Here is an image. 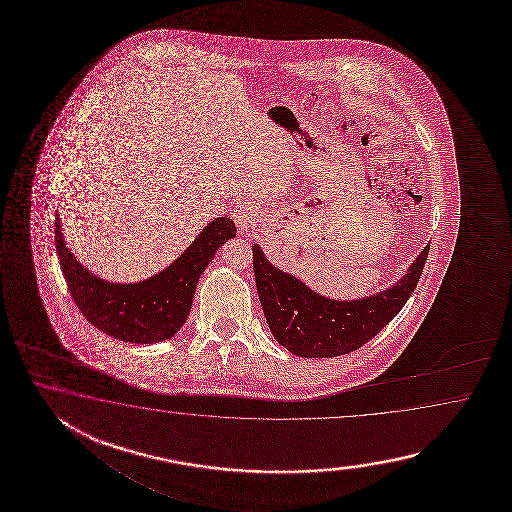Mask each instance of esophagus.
I'll return each mask as SVG.
<instances>
[{
    "label": "esophagus",
    "mask_w": 512,
    "mask_h": 512,
    "mask_svg": "<svg viewBox=\"0 0 512 512\" xmlns=\"http://www.w3.org/2000/svg\"><path fill=\"white\" fill-rule=\"evenodd\" d=\"M234 216V223L241 232H251L252 227L256 225V218H258V210L252 203H240L236 210L232 212Z\"/></svg>",
    "instance_id": "34e87169"
}]
</instances>
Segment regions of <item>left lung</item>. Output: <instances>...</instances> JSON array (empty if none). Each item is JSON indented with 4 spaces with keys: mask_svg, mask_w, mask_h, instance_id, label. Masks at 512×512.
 <instances>
[{
    "mask_svg": "<svg viewBox=\"0 0 512 512\" xmlns=\"http://www.w3.org/2000/svg\"><path fill=\"white\" fill-rule=\"evenodd\" d=\"M428 251L430 243L403 278L386 291L357 300H335L315 293L293 274L274 267L260 245H254L252 267L272 337L296 357L309 359H331L362 348L412 296Z\"/></svg>",
    "mask_w": 512,
    "mask_h": 512,
    "instance_id": "8db88e82",
    "label": "left lung"
}]
</instances>
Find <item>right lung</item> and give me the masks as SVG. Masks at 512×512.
<instances>
[{
	"label": "right lung",
	"instance_id": "obj_1",
	"mask_svg": "<svg viewBox=\"0 0 512 512\" xmlns=\"http://www.w3.org/2000/svg\"><path fill=\"white\" fill-rule=\"evenodd\" d=\"M56 254L69 293L87 322L131 344H155L174 337L192 309L197 282L223 243L236 236L230 218L210 221L174 263L137 283L102 280L67 249L60 218L55 223Z\"/></svg>",
	"mask_w": 512,
	"mask_h": 512
}]
</instances>
